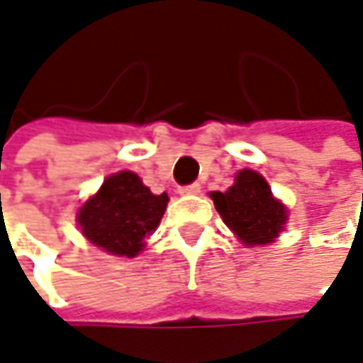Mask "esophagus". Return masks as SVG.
<instances>
[{"label":"esophagus","instance_id":"1","mask_svg":"<svg viewBox=\"0 0 363 363\" xmlns=\"http://www.w3.org/2000/svg\"><path fill=\"white\" fill-rule=\"evenodd\" d=\"M199 191H201L199 182H191V184H184V186L179 189V193H182V195H197Z\"/></svg>","mask_w":363,"mask_h":363}]
</instances>
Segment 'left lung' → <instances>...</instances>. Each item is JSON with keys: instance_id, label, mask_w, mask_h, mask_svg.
<instances>
[{"instance_id": "8db88e82", "label": "left lung", "mask_w": 363, "mask_h": 363, "mask_svg": "<svg viewBox=\"0 0 363 363\" xmlns=\"http://www.w3.org/2000/svg\"><path fill=\"white\" fill-rule=\"evenodd\" d=\"M216 210L245 245L272 243L286 222L284 206L272 197L264 177L241 170L226 193H212Z\"/></svg>"}]
</instances>
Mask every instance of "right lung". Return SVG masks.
Wrapping results in <instances>:
<instances>
[{
    "label": "right lung",
    "instance_id": "right-lung-1",
    "mask_svg": "<svg viewBox=\"0 0 363 363\" xmlns=\"http://www.w3.org/2000/svg\"><path fill=\"white\" fill-rule=\"evenodd\" d=\"M168 195H153L133 172H118L79 212L83 235L114 255L135 257L166 212Z\"/></svg>",
    "mask_w": 363,
    "mask_h": 363
}]
</instances>
